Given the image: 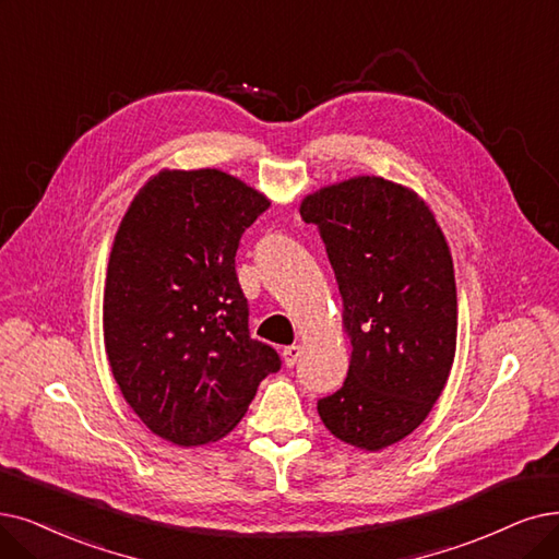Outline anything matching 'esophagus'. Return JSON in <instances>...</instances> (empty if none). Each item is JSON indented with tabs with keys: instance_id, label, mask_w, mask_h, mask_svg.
I'll use <instances>...</instances> for the list:
<instances>
[{
	"instance_id": "34e87169",
	"label": "esophagus",
	"mask_w": 559,
	"mask_h": 559,
	"mask_svg": "<svg viewBox=\"0 0 559 559\" xmlns=\"http://www.w3.org/2000/svg\"><path fill=\"white\" fill-rule=\"evenodd\" d=\"M282 355H284V365H286V367H294V365L298 362V357L302 355V346H298V344L286 346Z\"/></svg>"
}]
</instances>
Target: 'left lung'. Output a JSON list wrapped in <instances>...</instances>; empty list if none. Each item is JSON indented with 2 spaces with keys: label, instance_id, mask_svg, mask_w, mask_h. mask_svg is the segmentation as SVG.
<instances>
[{
  "label": "left lung",
  "instance_id": "1",
  "mask_svg": "<svg viewBox=\"0 0 559 559\" xmlns=\"http://www.w3.org/2000/svg\"><path fill=\"white\" fill-rule=\"evenodd\" d=\"M317 225L350 340L348 376L319 401L325 429L378 452L427 419L454 365L456 282L450 245L424 199L383 176H353L302 199Z\"/></svg>",
  "mask_w": 559,
  "mask_h": 559
}]
</instances>
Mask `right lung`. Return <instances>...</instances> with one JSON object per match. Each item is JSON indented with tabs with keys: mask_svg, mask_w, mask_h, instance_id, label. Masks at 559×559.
<instances>
[{
	"mask_svg": "<svg viewBox=\"0 0 559 559\" xmlns=\"http://www.w3.org/2000/svg\"><path fill=\"white\" fill-rule=\"evenodd\" d=\"M267 206L222 169H163L117 229L103 294L109 369L126 404L178 448L225 438L280 369L250 337L236 277L240 236Z\"/></svg>",
	"mask_w": 559,
	"mask_h": 559,
	"instance_id": "right-lung-1",
	"label": "right lung"
}]
</instances>
